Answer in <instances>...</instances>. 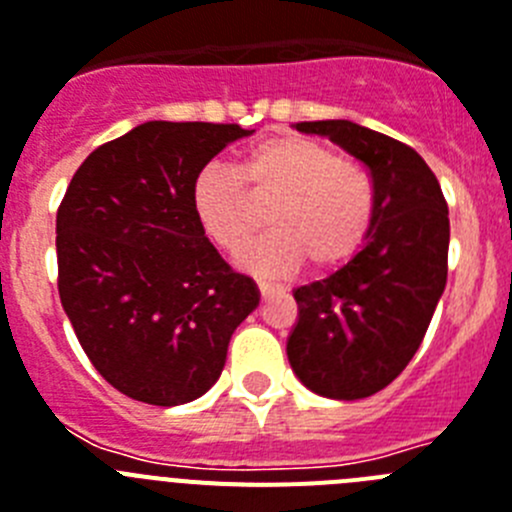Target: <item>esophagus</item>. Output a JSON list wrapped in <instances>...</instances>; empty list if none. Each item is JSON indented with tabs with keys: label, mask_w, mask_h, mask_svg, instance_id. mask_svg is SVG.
<instances>
[{
	"label": "esophagus",
	"mask_w": 512,
	"mask_h": 512,
	"mask_svg": "<svg viewBox=\"0 0 512 512\" xmlns=\"http://www.w3.org/2000/svg\"><path fill=\"white\" fill-rule=\"evenodd\" d=\"M257 288H260V299L262 301H268L270 296H273V293H275V288L270 286V283H260V286H257Z\"/></svg>",
	"instance_id": "34e87169"
}]
</instances>
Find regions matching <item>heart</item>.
Here are the masks:
<instances>
[{
    "mask_svg": "<svg viewBox=\"0 0 512 512\" xmlns=\"http://www.w3.org/2000/svg\"><path fill=\"white\" fill-rule=\"evenodd\" d=\"M190 203L203 234L229 255H239L260 231V208H273V234L239 265L260 278H283L304 260L317 270H335L361 250L376 213V185L366 167L340 159L330 146L273 136L252 146L237 172H198Z\"/></svg>",
    "mask_w": 512,
    "mask_h": 512,
    "instance_id": "heart-1",
    "label": "heart"
}]
</instances>
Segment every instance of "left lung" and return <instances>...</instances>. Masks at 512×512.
I'll return each instance as SVG.
<instances>
[{
    "mask_svg": "<svg viewBox=\"0 0 512 512\" xmlns=\"http://www.w3.org/2000/svg\"><path fill=\"white\" fill-rule=\"evenodd\" d=\"M368 170L376 213L363 250L332 275L293 291L299 317L288 363L319 397H371L407 368L428 332L448 275V206L425 159L353 121L296 123Z\"/></svg>",
    "mask_w": 512,
    "mask_h": 512,
    "instance_id": "obj_1",
    "label": "left lung"
}]
</instances>
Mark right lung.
<instances>
[{
    "instance_id": "add662e5",
    "label": "right lung",
    "mask_w": 512,
    "mask_h": 512,
    "mask_svg": "<svg viewBox=\"0 0 512 512\" xmlns=\"http://www.w3.org/2000/svg\"><path fill=\"white\" fill-rule=\"evenodd\" d=\"M250 133L146 121L92 151L66 188L56 213L61 306L102 379L136 402L203 397L260 304L255 281L221 260L190 203L198 172Z\"/></svg>"
}]
</instances>
